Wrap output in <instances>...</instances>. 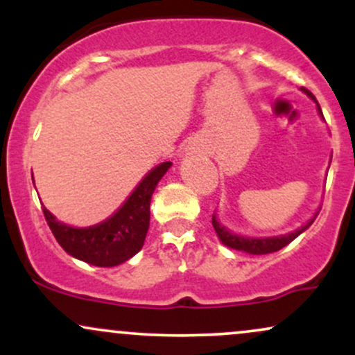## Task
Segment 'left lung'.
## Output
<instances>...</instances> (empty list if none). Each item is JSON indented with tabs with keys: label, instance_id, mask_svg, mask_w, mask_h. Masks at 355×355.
<instances>
[{
	"label": "left lung",
	"instance_id": "8db88e82",
	"mask_svg": "<svg viewBox=\"0 0 355 355\" xmlns=\"http://www.w3.org/2000/svg\"><path fill=\"white\" fill-rule=\"evenodd\" d=\"M302 89L305 93H307L309 96H311L312 100H315V96L312 95L311 92H309L307 88ZM319 112L322 113V110L319 107ZM317 217V214H315ZM315 217L309 220L307 223L302 227V229L292 232V234L288 235H282V237H270V239H248V237H239V235L232 234V232H229L225 229L223 225H220V223L215 220V215L211 217V225H214L215 232H217L218 239L222 240L223 245L230 247V248H235V250H242V252H247V254H252V255H266V254H272V252H277L280 250V248H284L285 245H288V243L292 242L295 237H299L300 234H302L304 230H307L309 227L312 225V222L315 220Z\"/></svg>",
	"mask_w": 355,
	"mask_h": 355
}]
</instances>
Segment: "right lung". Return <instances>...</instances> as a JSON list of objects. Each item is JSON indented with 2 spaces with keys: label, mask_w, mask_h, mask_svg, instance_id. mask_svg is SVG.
<instances>
[{
  "label": "right lung",
  "mask_w": 355,
  "mask_h": 355,
  "mask_svg": "<svg viewBox=\"0 0 355 355\" xmlns=\"http://www.w3.org/2000/svg\"><path fill=\"white\" fill-rule=\"evenodd\" d=\"M170 165L165 162L153 168L113 217L88 229L64 225L43 207L44 218L63 250L96 267H115L132 259L144 247L150 227V200Z\"/></svg>",
  "instance_id": "1"
}]
</instances>
